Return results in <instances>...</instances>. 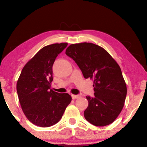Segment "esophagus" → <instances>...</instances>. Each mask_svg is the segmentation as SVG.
Segmentation results:
<instances>
[{"mask_svg": "<svg viewBox=\"0 0 147 147\" xmlns=\"http://www.w3.org/2000/svg\"><path fill=\"white\" fill-rule=\"evenodd\" d=\"M71 96H72V98H73V100L76 99V98H78L80 97V96H78V95H74V94H72Z\"/></svg>", "mask_w": 147, "mask_h": 147, "instance_id": "obj_1", "label": "esophagus"}]
</instances>
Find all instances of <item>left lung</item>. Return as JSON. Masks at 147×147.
<instances>
[{"mask_svg":"<svg viewBox=\"0 0 147 147\" xmlns=\"http://www.w3.org/2000/svg\"><path fill=\"white\" fill-rule=\"evenodd\" d=\"M65 53L75 61L85 78L94 80V96H86L85 119L95 126L111 124L121 113L127 95L119 65L104 48L92 43L71 44Z\"/></svg>","mask_w":147,"mask_h":147,"instance_id":"obj_1","label":"left lung"}]
</instances>
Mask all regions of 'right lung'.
<instances>
[{"instance_id": "obj_1", "label": "right lung", "mask_w": 147, "mask_h": 147, "mask_svg": "<svg viewBox=\"0 0 147 147\" xmlns=\"http://www.w3.org/2000/svg\"><path fill=\"white\" fill-rule=\"evenodd\" d=\"M68 43L45 46L24 67L16 84L19 102L26 117L33 124L48 127L60 121L71 102V95L51 89L53 65Z\"/></svg>"}]
</instances>
